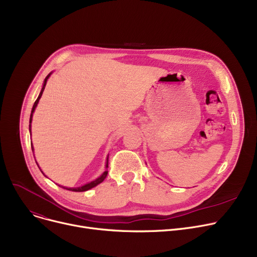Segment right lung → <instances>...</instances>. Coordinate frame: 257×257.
I'll return each mask as SVG.
<instances>
[{"instance_id": "right-lung-1", "label": "right lung", "mask_w": 257, "mask_h": 257, "mask_svg": "<svg viewBox=\"0 0 257 257\" xmlns=\"http://www.w3.org/2000/svg\"><path fill=\"white\" fill-rule=\"evenodd\" d=\"M52 75V72L46 77V79H45V81H44V84H43V87H42V90H40V92H39V94H38V97H37V99H36V101H35V103H34V105H33V107H32V110H31V114H30V121H29V131H30V133H31V123H32V117H33V113H34V111H35V108H36V106H37V104H38V102H39V99L42 98V94H43V92H44V89H45V87H46V84H47V81H48V79L50 78V76ZM31 148H32V151L34 152V148H33V145H32V143H31ZM36 161V160H35ZM37 164V163H36ZM37 166H38V164H37ZM39 168V167H38ZM107 168H108V156H107V159H106V165H105V171L103 172V174L101 175L100 177H98L97 179H94V180H92V181H90V182H88V183H86V184H84V185H82V186H78V187H65V186H62V185H59V186H61L62 188H64V190H67V191H72V192H85V191H88V190H90V188H92V187H94V186H97L98 184H100L101 182H103L104 181V179L106 178V176H107V174H108V171H107ZM39 170H40V168H39ZM42 171V170H40ZM42 173L44 174V172L42 171ZM45 175V174H44Z\"/></svg>"}]
</instances>
